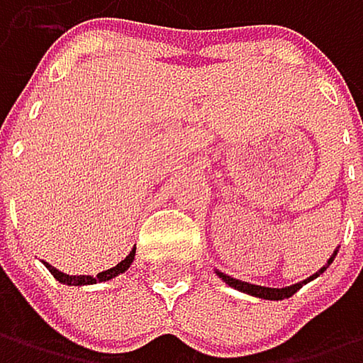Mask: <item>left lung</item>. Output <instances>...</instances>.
Returning a JSON list of instances; mask_svg holds the SVG:
<instances>
[{
  "instance_id": "left-lung-1",
  "label": "left lung",
  "mask_w": 363,
  "mask_h": 363,
  "mask_svg": "<svg viewBox=\"0 0 363 363\" xmlns=\"http://www.w3.org/2000/svg\"><path fill=\"white\" fill-rule=\"evenodd\" d=\"M337 252H339V250H335V252H333V257L328 259V263H325L319 272H315L313 277H308L306 281H299V284H294V286H286V288H265V286H255V284H247V281H238V279H234V277L223 274L220 270H216V274H218V279L225 281V284H228L230 288H234V290H238V292H245V294H252V296H259V299H267V301H281V299H288V296H292L296 290H301L306 284H310V281L317 279L319 274H323L325 267H328V265L335 261Z\"/></svg>"
}]
</instances>
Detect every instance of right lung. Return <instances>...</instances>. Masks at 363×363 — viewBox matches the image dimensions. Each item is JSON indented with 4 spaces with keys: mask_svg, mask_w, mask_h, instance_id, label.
Returning <instances> with one entry per match:
<instances>
[{
    "mask_svg": "<svg viewBox=\"0 0 363 363\" xmlns=\"http://www.w3.org/2000/svg\"><path fill=\"white\" fill-rule=\"evenodd\" d=\"M133 259H135V247L129 252L127 255V259H122L116 267H108V270H104V272H100L98 277H89V274H79V277H71V274H64V272H60L57 267H53V265H48V263H44L46 267H48V272L53 274L60 284H64V286H93V284H102V281H111V279H116L118 274H122V272H127L129 270V265L133 263Z\"/></svg>",
    "mask_w": 363,
    "mask_h": 363,
    "instance_id": "obj_1",
    "label": "right lung"
}]
</instances>
